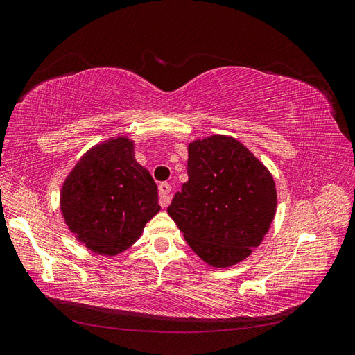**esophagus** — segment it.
<instances>
[{
	"instance_id": "esophagus-1",
	"label": "esophagus",
	"mask_w": 355,
	"mask_h": 355,
	"mask_svg": "<svg viewBox=\"0 0 355 355\" xmlns=\"http://www.w3.org/2000/svg\"><path fill=\"white\" fill-rule=\"evenodd\" d=\"M158 191H159V204L161 207H167L170 204V191H171V187L168 184H161L158 187Z\"/></svg>"
}]
</instances>
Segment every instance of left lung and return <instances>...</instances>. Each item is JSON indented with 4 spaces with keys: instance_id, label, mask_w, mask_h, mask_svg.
Segmentation results:
<instances>
[{
    "instance_id": "8db88e82",
    "label": "left lung",
    "mask_w": 355,
    "mask_h": 355,
    "mask_svg": "<svg viewBox=\"0 0 355 355\" xmlns=\"http://www.w3.org/2000/svg\"><path fill=\"white\" fill-rule=\"evenodd\" d=\"M275 210L272 175L237 139L211 135L188 145V182L167 213L204 262L230 268L249 257Z\"/></svg>"
}]
</instances>
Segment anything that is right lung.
<instances>
[{"instance_id":"add662e5","label":"right lung","mask_w":355,"mask_h":355,"mask_svg":"<svg viewBox=\"0 0 355 355\" xmlns=\"http://www.w3.org/2000/svg\"><path fill=\"white\" fill-rule=\"evenodd\" d=\"M133 145L127 136L94 145L62 185V216L93 253L115 256L130 249L159 211L157 185L136 161Z\"/></svg>"}]
</instances>
